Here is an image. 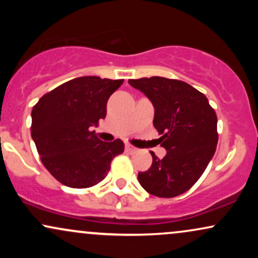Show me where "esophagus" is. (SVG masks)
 <instances>
[{
	"label": "esophagus",
	"mask_w": 258,
	"mask_h": 258,
	"mask_svg": "<svg viewBox=\"0 0 258 258\" xmlns=\"http://www.w3.org/2000/svg\"><path fill=\"white\" fill-rule=\"evenodd\" d=\"M125 148H126L127 152H130V153H136V152H138L137 148L133 147V146H131V144H126Z\"/></svg>",
	"instance_id": "esophagus-1"
}]
</instances>
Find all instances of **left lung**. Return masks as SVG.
Masks as SVG:
<instances>
[{
    "label": "left lung",
    "instance_id": "1",
    "mask_svg": "<svg viewBox=\"0 0 258 258\" xmlns=\"http://www.w3.org/2000/svg\"><path fill=\"white\" fill-rule=\"evenodd\" d=\"M153 103L154 127L166 155L154 153L148 171L138 173L149 194L173 198L190 189L206 170L218 142L217 116L209 100L197 88L179 80L142 78L128 80Z\"/></svg>",
    "mask_w": 258,
    "mask_h": 258
}]
</instances>
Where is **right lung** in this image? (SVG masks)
<instances>
[{"instance_id":"right-lung-1","label":"right lung","mask_w":258,"mask_h":258,"mask_svg":"<svg viewBox=\"0 0 258 258\" xmlns=\"http://www.w3.org/2000/svg\"><path fill=\"white\" fill-rule=\"evenodd\" d=\"M123 80L82 76L46 93L31 111V137L43 166L61 184L90 188L102 182L111 160L123 153L121 139L103 142L92 127L106 115L109 97Z\"/></svg>"}]
</instances>
